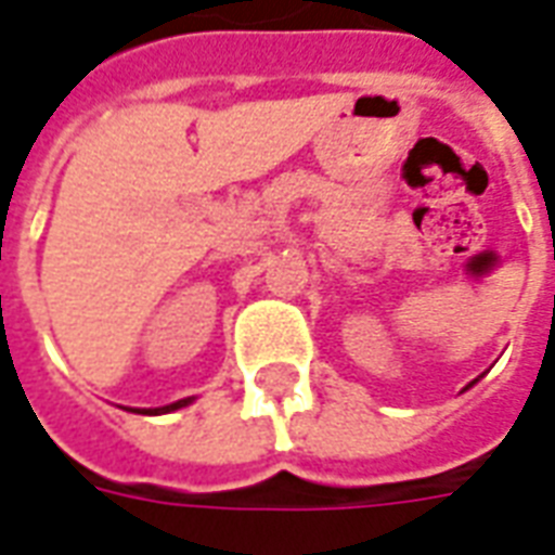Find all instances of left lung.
<instances>
[{
  "label": "left lung",
  "instance_id": "1",
  "mask_svg": "<svg viewBox=\"0 0 555 555\" xmlns=\"http://www.w3.org/2000/svg\"><path fill=\"white\" fill-rule=\"evenodd\" d=\"M476 382H479V378H476ZM476 382H473V384H476ZM467 387H470V384H467Z\"/></svg>",
  "mask_w": 555,
  "mask_h": 555
}]
</instances>
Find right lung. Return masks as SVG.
I'll use <instances>...</instances> for the list:
<instances>
[{"label": "right lung", "instance_id": "right-lung-1", "mask_svg": "<svg viewBox=\"0 0 555 555\" xmlns=\"http://www.w3.org/2000/svg\"><path fill=\"white\" fill-rule=\"evenodd\" d=\"M194 396H189V399H180V402H171V405H162V408H132L135 414H147V416H159V414H171V411H180V408L192 405ZM129 411V408H127Z\"/></svg>", "mask_w": 555, "mask_h": 555}]
</instances>
